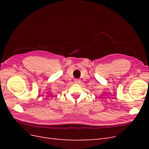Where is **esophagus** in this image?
<instances>
[{
	"label": "esophagus",
	"instance_id": "esophagus-1",
	"mask_svg": "<svg viewBox=\"0 0 149 149\" xmlns=\"http://www.w3.org/2000/svg\"><path fill=\"white\" fill-rule=\"evenodd\" d=\"M80 82H81V81L79 79H75L74 80V83L75 84H79V83H80Z\"/></svg>",
	"mask_w": 149,
	"mask_h": 149
}]
</instances>
